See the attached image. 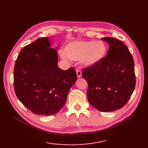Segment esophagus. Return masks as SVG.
Here are the masks:
<instances>
[{
    "label": "esophagus",
    "instance_id": "1",
    "mask_svg": "<svg viewBox=\"0 0 148 148\" xmlns=\"http://www.w3.org/2000/svg\"><path fill=\"white\" fill-rule=\"evenodd\" d=\"M76 74H77V77L78 78L81 77V76H82V73H81V71L80 70L77 69L76 70Z\"/></svg>",
    "mask_w": 148,
    "mask_h": 148
}]
</instances>
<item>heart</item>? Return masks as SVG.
Instances as JSON below:
<instances>
[{
  "label": "heart",
  "mask_w": 148,
  "mask_h": 148,
  "mask_svg": "<svg viewBox=\"0 0 148 148\" xmlns=\"http://www.w3.org/2000/svg\"><path fill=\"white\" fill-rule=\"evenodd\" d=\"M106 53L107 46L103 41L73 40L68 42L59 54L64 61L81 60L84 66L92 67L99 64Z\"/></svg>",
  "instance_id": "obj_1"
}]
</instances>
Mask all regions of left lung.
<instances>
[{"instance_id":"8db88e82","label":"left lung","mask_w":148,"mask_h":148,"mask_svg":"<svg viewBox=\"0 0 148 148\" xmlns=\"http://www.w3.org/2000/svg\"><path fill=\"white\" fill-rule=\"evenodd\" d=\"M109 45L107 56L97 65L84 69L88 82L89 103L101 112L123 108L130 99L136 84L134 63L128 48L113 37H103Z\"/></svg>"}]
</instances>
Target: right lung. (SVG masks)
I'll use <instances>...</instances> for the list:
<instances>
[{"label":"right lung","mask_w":148,"mask_h":148,"mask_svg":"<svg viewBox=\"0 0 148 148\" xmlns=\"http://www.w3.org/2000/svg\"><path fill=\"white\" fill-rule=\"evenodd\" d=\"M51 46L47 37L39 38L22 49L15 64V92L35 114L58 113L77 80L74 68L63 71L58 67V47L56 50Z\"/></svg>","instance_id":"1"}]
</instances>
